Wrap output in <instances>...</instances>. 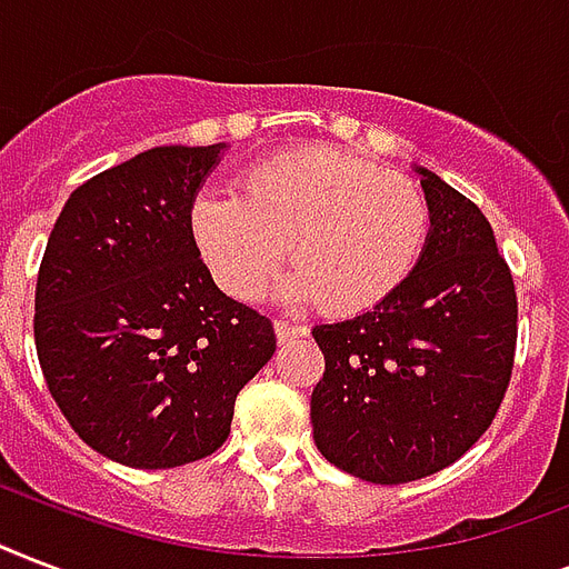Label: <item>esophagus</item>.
Masks as SVG:
<instances>
[{
	"mask_svg": "<svg viewBox=\"0 0 569 569\" xmlns=\"http://www.w3.org/2000/svg\"><path fill=\"white\" fill-rule=\"evenodd\" d=\"M274 331H277V340L289 342V340H295V337H303V333H307V328H301V325H295V322H283V319H277Z\"/></svg>",
	"mask_w": 569,
	"mask_h": 569,
	"instance_id": "1",
	"label": "esophagus"
}]
</instances>
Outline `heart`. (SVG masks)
Returning <instances> with one entry per match:
<instances>
[{
    "mask_svg": "<svg viewBox=\"0 0 569 569\" xmlns=\"http://www.w3.org/2000/svg\"><path fill=\"white\" fill-rule=\"evenodd\" d=\"M190 232L232 298L266 292L286 259V301L358 313L400 289L423 256L429 202L418 181L340 149L286 151L247 169L238 197L202 193Z\"/></svg>",
    "mask_w": 569,
    "mask_h": 569,
    "instance_id": "heart-1",
    "label": "heart"
}]
</instances>
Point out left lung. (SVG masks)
I'll list each match as a JSON object with an SVG mask.
<instances>
[{
  "label": "left lung",
  "mask_w": 569,
  "mask_h": 569,
  "mask_svg": "<svg viewBox=\"0 0 569 569\" xmlns=\"http://www.w3.org/2000/svg\"><path fill=\"white\" fill-rule=\"evenodd\" d=\"M429 238L409 280L370 310L316 325L325 376L310 397L316 448L370 483L448 468L505 400L516 292L483 211L418 167Z\"/></svg>",
  "instance_id": "1"
}]
</instances>
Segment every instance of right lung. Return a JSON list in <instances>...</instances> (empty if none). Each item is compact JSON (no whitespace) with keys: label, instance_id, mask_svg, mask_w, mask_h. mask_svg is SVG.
<instances>
[{"label":"right lung","instance_id":"right-lung-1","mask_svg":"<svg viewBox=\"0 0 569 569\" xmlns=\"http://www.w3.org/2000/svg\"><path fill=\"white\" fill-rule=\"evenodd\" d=\"M227 142L158 146L73 190L43 250L34 346L89 448L130 468L214 453L277 349L271 319L214 286L190 208Z\"/></svg>","mask_w":569,"mask_h":569}]
</instances>
